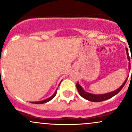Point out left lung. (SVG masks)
I'll return each mask as SVG.
<instances>
[{
  "mask_svg": "<svg viewBox=\"0 0 132 132\" xmlns=\"http://www.w3.org/2000/svg\"><path fill=\"white\" fill-rule=\"evenodd\" d=\"M128 49H126L128 59V60L130 61V57H129V54H128ZM131 62H132V59H131ZM129 68H130V64H129ZM128 78V77H127V78L125 80V82L123 84V85H122V86H121L119 88H118V89L116 90V91H114L113 92H111V93H107V94H91V93H87V92L85 91L84 90L82 89V87L80 86L79 84H78V82H77L76 86H77V90H78L80 95L82 98H85V99L87 100L91 101V102H102V101L107 100H108V99H110V98L114 96L116 94H118V93H119V92L122 89H123L124 86H125V84H126V81H127Z\"/></svg>",
  "mask_w": 132,
  "mask_h": 132,
  "instance_id": "left-lung-1",
  "label": "left lung"
}]
</instances>
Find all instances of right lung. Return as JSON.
I'll return each instance as SVG.
<instances>
[{
	"mask_svg": "<svg viewBox=\"0 0 132 132\" xmlns=\"http://www.w3.org/2000/svg\"><path fill=\"white\" fill-rule=\"evenodd\" d=\"M57 94V90L55 92V93H54V94H53L52 96L51 97H50V98H48V99H46L45 100H43V101H41V102H32V103H36V104H42V103H46V102H49V101L51 100L52 99H53V98L55 97V96Z\"/></svg>",
	"mask_w": 132,
	"mask_h": 132,
	"instance_id": "right-lung-1",
	"label": "right lung"
}]
</instances>
